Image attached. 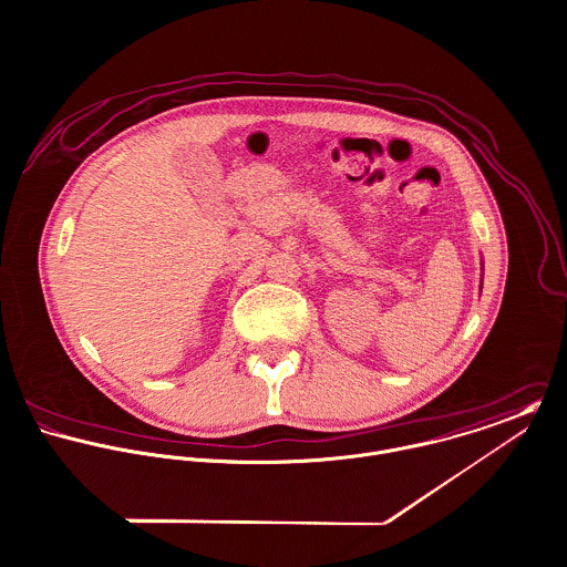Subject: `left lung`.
Here are the masks:
<instances>
[{"label":"left lung","instance_id":"left-lung-1","mask_svg":"<svg viewBox=\"0 0 567 567\" xmlns=\"http://www.w3.org/2000/svg\"><path fill=\"white\" fill-rule=\"evenodd\" d=\"M480 291H482V282H480Z\"/></svg>","mask_w":567,"mask_h":567}]
</instances>
